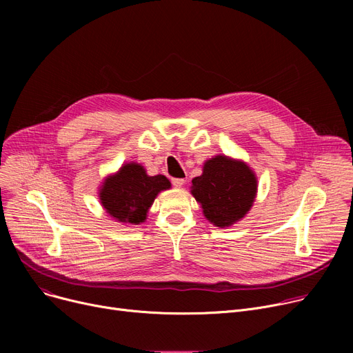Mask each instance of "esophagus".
Wrapping results in <instances>:
<instances>
[{
    "label": "esophagus",
    "mask_w": 353,
    "mask_h": 353,
    "mask_svg": "<svg viewBox=\"0 0 353 353\" xmlns=\"http://www.w3.org/2000/svg\"><path fill=\"white\" fill-rule=\"evenodd\" d=\"M172 184L174 188H181L184 184V179H172Z\"/></svg>",
    "instance_id": "esophagus-1"
}]
</instances>
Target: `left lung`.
<instances>
[{
  "label": "left lung",
  "instance_id": "8db88e82",
  "mask_svg": "<svg viewBox=\"0 0 353 353\" xmlns=\"http://www.w3.org/2000/svg\"><path fill=\"white\" fill-rule=\"evenodd\" d=\"M192 194L205 217L217 228H229L242 220L253 206L257 179L250 167L228 156H214L192 180Z\"/></svg>",
  "mask_w": 353,
  "mask_h": 353
}]
</instances>
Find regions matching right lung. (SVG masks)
Masks as SVG:
<instances>
[{
	"label": "right lung",
	"mask_w": 353,
	"mask_h": 353,
	"mask_svg": "<svg viewBox=\"0 0 353 353\" xmlns=\"http://www.w3.org/2000/svg\"><path fill=\"white\" fill-rule=\"evenodd\" d=\"M165 176H148L144 167L127 163L120 170L105 177L99 197L105 212L120 223L140 225L145 220L148 209L161 190L170 189Z\"/></svg>",
	"instance_id": "add662e5"
}]
</instances>
